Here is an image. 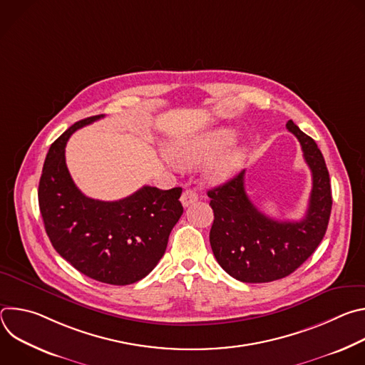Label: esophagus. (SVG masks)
Returning <instances> with one entry per match:
<instances>
[{"label":"esophagus","mask_w":365,"mask_h":365,"mask_svg":"<svg viewBox=\"0 0 365 365\" xmlns=\"http://www.w3.org/2000/svg\"><path fill=\"white\" fill-rule=\"evenodd\" d=\"M197 200V193L195 192V190H192V189H186L183 193H182V197H180V202H182V205L186 207V206H189L190 203H193V202H196Z\"/></svg>","instance_id":"34e87169"}]
</instances>
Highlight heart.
<instances>
[{
  "label": "heart",
  "mask_w": 365,
  "mask_h": 365,
  "mask_svg": "<svg viewBox=\"0 0 365 365\" xmlns=\"http://www.w3.org/2000/svg\"><path fill=\"white\" fill-rule=\"evenodd\" d=\"M235 138L237 133L232 128H218L176 144L170 150V158L178 166H193L225 151ZM242 160L244 151L241 148L228 150L210 166L207 173L214 180H225L237 173Z\"/></svg>",
  "instance_id": "heart-1"
}]
</instances>
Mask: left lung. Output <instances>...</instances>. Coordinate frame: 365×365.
I'll list each match as a JSON object with an SVG mask.
<instances>
[{
  "instance_id": "left-lung-1",
  "label": "left lung",
  "mask_w": 365,
  "mask_h": 365,
  "mask_svg": "<svg viewBox=\"0 0 365 365\" xmlns=\"http://www.w3.org/2000/svg\"><path fill=\"white\" fill-rule=\"evenodd\" d=\"M287 130L299 140L312 172L309 207L302 221H276L259 212L250 200L245 172L207 190L214 210L210 241L218 264L244 283L283 279L300 267L321 244L331 217L332 195L324 155L314 138L292 120Z\"/></svg>"
}]
</instances>
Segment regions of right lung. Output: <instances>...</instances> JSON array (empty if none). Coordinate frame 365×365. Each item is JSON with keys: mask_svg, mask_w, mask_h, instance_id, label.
Listing matches in <instances>:
<instances>
[{"mask_svg": "<svg viewBox=\"0 0 365 365\" xmlns=\"http://www.w3.org/2000/svg\"><path fill=\"white\" fill-rule=\"evenodd\" d=\"M102 117L78 121L50 145L38 206L51 245L68 263L93 280L125 286L145 277L160 262L183 214L182 187L143 186L114 202L85 196L71 178L65 147L78 128Z\"/></svg>", "mask_w": 365, "mask_h": 365, "instance_id": "obj_1", "label": "right lung"}]
</instances>
